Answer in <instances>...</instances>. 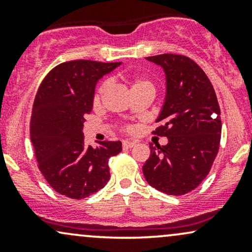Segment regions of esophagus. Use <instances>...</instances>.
I'll list each match as a JSON object with an SVG mask.
<instances>
[{"label":"esophagus","mask_w":252,"mask_h":252,"mask_svg":"<svg viewBox=\"0 0 252 252\" xmlns=\"http://www.w3.org/2000/svg\"><path fill=\"white\" fill-rule=\"evenodd\" d=\"M134 146H135V142H132V141H123V148L129 149V148H132Z\"/></svg>","instance_id":"esophagus-1"}]
</instances>
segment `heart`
Wrapping results in <instances>:
<instances>
[{
  "instance_id": "1",
  "label": "heart",
  "mask_w": 252,
  "mask_h": 252,
  "mask_svg": "<svg viewBox=\"0 0 252 252\" xmlns=\"http://www.w3.org/2000/svg\"><path fill=\"white\" fill-rule=\"evenodd\" d=\"M105 86L106 84H103V85L100 86L99 92H102L103 90L105 89ZM136 89H148L150 91L154 92V85H153V83L148 79H144V78H132V79L130 80V91Z\"/></svg>"
}]
</instances>
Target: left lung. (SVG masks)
Returning <instances> with one entry per match:
<instances>
[{
  "label": "left lung",
  "instance_id": "obj_1",
  "mask_svg": "<svg viewBox=\"0 0 252 252\" xmlns=\"http://www.w3.org/2000/svg\"><path fill=\"white\" fill-rule=\"evenodd\" d=\"M147 60L166 74V97L154 131L166 136V146L150 143V156L142 167L152 187L169 195H184L206 178L221 134L220 109L205 72L189 57L160 54Z\"/></svg>",
  "mask_w": 252,
  "mask_h": 252
}]
</instances>
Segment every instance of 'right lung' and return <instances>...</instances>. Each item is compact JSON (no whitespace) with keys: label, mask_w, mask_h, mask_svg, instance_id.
Listing matches in <instances>:
<instances>
[{"label":"right lung","mask_w":252,"mask_h":252,"mask_svg":"<svg viewBox=\"0 0 252 252\" xmlns=\"http://www.w3.org/2000/svg\"><path fill=\"white\" fill-rule=\"evenodd\" d=\"M121 63L73 60L56 66L36 92L31 117V141L37 167L59 194L84 199L110 179L109 158L122 150L121 141L84 143V122L94 105L98 80Z\"/></svg>","instance_id":"obj_1"}]
</instances>
